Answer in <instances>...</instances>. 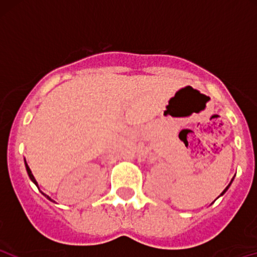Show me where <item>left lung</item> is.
Masks as SVG:
<instances>
[{"label": "left lung", "mask_w": 257, "mask_h": 257, "mask_svg": "<svg viewBox=\"0 0 257 257\" xmlns=\"http://www.w3.org/2000/svg\"><path fill=\"white\" fill-rule=\"evenodd\" d=\"M233 180H234V178H233ZM233 180H231V182H233ZM231 182H230V183H229V185H228V186H226V187H225V190H224V191H223V192H221V193H220V196H223V194H224V193H225V192H226V191H228V188H229V187H230Z\"/></svg>", "instance_id": "left-lung-1"}]
</instances>
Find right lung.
Wrapping results in <instances>:
<instances>
[{"mask_svg":"<svg viewBox=\"0 0 257 257\" xmlns=\"http://www.w3.org/2000/svg\"><path fill=\"white\" fill-rule=\"evenodd\" d=\"M24 164H26V169H27V172H28V176H29V178H31V180H32V182H33V183H34V185H36V186H37V187H38V182H37V180H36V178H34V176H33V174H32V171H31V169H29L28 164H27V163H26V159H24ZM42 193H43V192H42ZM43 194H44V196H45V197H47V198H48V199H50V201H51V202H54V201H53V199H51V198H50V197H49V196H48V194H45V193H43Z\"/></svg>","mask_w":257,"mask_h":257,"instance_id":"1","label":"right lung"}]
</instances>
